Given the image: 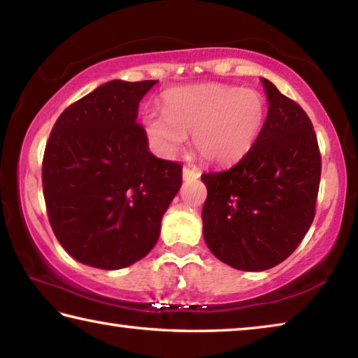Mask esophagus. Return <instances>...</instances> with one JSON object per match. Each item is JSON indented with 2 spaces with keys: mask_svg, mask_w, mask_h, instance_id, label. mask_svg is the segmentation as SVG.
Wrapping results in <instances>:
<instances>
[{
  "mask_svg": "<svg viewBox=\"0 0 358 358\" xmlns=\"http://www.w3.org/2000/svg\"><path fill=\"white\" fill-rule=\"evenodd\" d=\"M201 177V171L197 167H183V178L189 180V178H199Z\"/></svg>",
  "mask_w": 358,
  "mask_h": 358,
  "instance_id": "esophagus-1",
  "label": "esophagus"
}]
</instances>
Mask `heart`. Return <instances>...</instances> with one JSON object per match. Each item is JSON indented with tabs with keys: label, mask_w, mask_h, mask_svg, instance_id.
Segmentation results:
<instances>
[{
	"label": "heart",
	"mask_w": 358,
	"mask_h": 358,
	"mask_svg": "<svg viewBox=\"0 0 358 358\" xmlns=\"http://www.w3.org/2000/svg\"><path fill=\"white\" fill-rule=\"evenodd\" d=\"M162 113L147 112L143 131L161 153L175 155L192 132V145L205 161L232 162L246 155L262 132L266 102L256 90L205 83L169 90Z\"/></svg>",
	"instance_id": "heart-1"
}]
</instances>
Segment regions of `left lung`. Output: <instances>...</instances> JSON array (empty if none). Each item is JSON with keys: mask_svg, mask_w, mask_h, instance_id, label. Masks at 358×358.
Instances as JSON below:
<instances>
[{"mask_svg": "<svg viewBox=\"0 0 358 358\" xmlns=\"http://www.w3.org/2000/svg\"><path fill=\"white\" fill-rule=\"evenodd\" d=\"M268 113L251 150L226 171L202 173L203 238L237 270L262 271L292 254L316 215L322 159L306 112L262 78Z\"/></svg>", "mask_w": 358, "mask_h": 358, "instance_id": "left-lung-1", "label": "left lung"}]
</instances>
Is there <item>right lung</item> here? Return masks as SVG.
I'll list each match as a JSON object with an SVG mask.
<instances>
[{
  "label": "right lung",
  "instance_id": "add662e5",
  "mask_svg": "<svg viewBox=\"0 0 358 358\" xmlns=\"http://www.w3.org/2000/svg\"><path fill=\"white\" fill-rule=\"evenodd\" d=\"M156 80H112L59 115L42 159L53 234L72 257L102 270L153 250L183 166L150 153L138 102Z\"/></svg>",
  "mask_w": 358,
  "mask_h": 358
}]
</instances>
